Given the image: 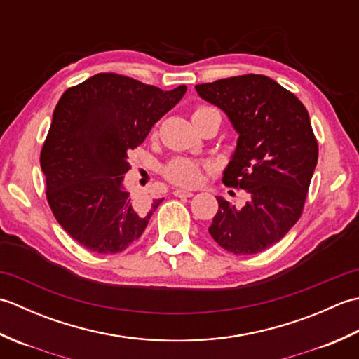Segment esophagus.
I'll return each instance as SVG.
<instances>
[{
    "mask_svg": "<svg viewBox=\"0 0 359 359\" xmlns=\"http://www.w3.org/2000/svg\"><path fill=\"white\" fill-rule=\"evenodd\" d=\"M172 194L175 197H180V199H187V197H193L191 191H187V189H174Z\"/></svg>",
    "mask_w": 359,
    "mask_h": 359,
    "instance_id": "esophagus-1",
    "label": "esophagus"
}]
</instances>
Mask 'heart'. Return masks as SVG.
<instances>
[{"instance_id": "b5f03b06", "label": "heart", "mask_w": 359, "mask_h": 359, "mask_svg": "<svg viewBox=\"0 0 359 359\" xmlns=\"http://www.w3.org/2000/svg\"><path fill=\"white\" fill-rule=\"evenodd\" d=\"M211 116H216L220 121V114L216 108L207 104H199L193 112V121H199ZM205 170H207V165L184 157H175L171 158L170 162L163 166L162 172L165 175V179L174 185L196 187L201 184Z\"/></svg>"}]
</instances>
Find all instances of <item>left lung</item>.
<instances>
[{"instance_id":"1","label":"left lung","mask_w":359,"mask_h":359,"mask_svg":"<svg viewBox=\"0 0 359 359\" xmlns=\"http://www.w3.org/2000/svg\"><path fill=\"white\" fill-rule=\"evenodd\" d=\"M196 90L222 109L239 133L222 182L248 193L242 208L217 197L208 231L233 255L261 253L302 215L318 163L309 112L293 93L259 74L203 83Z\"/></svg>"}]
</instances>
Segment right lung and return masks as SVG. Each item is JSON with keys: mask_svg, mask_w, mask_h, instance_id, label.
<instances>
[{"mask_svg": "<svg viewBox=\"0 0 359 359\" xmlns=\"http://www.w3.org/2000/svg\"><path fill=\"white\" fill-rule=\"evenodd\" d=\"M185 93L102 72L60 98L40 163L53 217L81 247L114 255L140 238L162 199L142 203L125 191L129 151Z\"/></svg>", "mask_w": 359, "mask_h": 359, "instance_id": "add662e5", "label": "right lung"}]
</instances>
